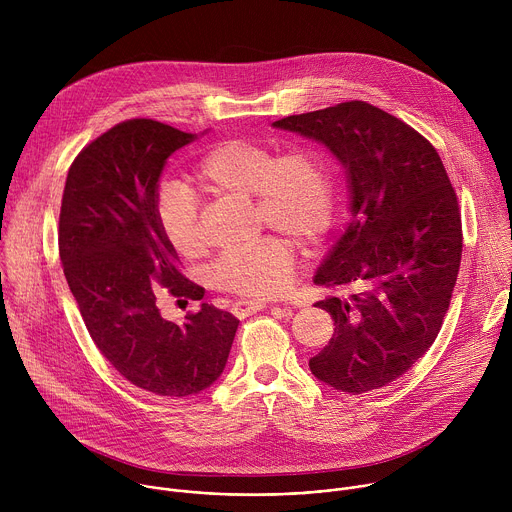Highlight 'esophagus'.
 <instances>
[{
	"instance_id": "34e87169",
	"label": "esophagus",
	"mask_w": 512,
	"mask_h": 512,
	"mask_svg": "<svg viewBox=\"0 0 512 512\" xmlns=\"http://www.w3.org/2000/svg\"><path fill=\"white\" fill-rule=\"evenodd\" d=\"M263 308H267L265 302H259V300H239V302L233 304L231 312L237 318H247V316H251V314H255V312H259Z\"/></svg>"
}]
</instances>
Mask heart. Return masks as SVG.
Here are the masks:
<instances>
[{"instance_id":"b5f03b06","label":"heart","mask_w":512,"mask_h":512,"mask_svg":"<svg viewBox=\"0 0 512 512\" xmlns=\"http://www.w3.org/2000/svg\"><path fill=\"white\" fill-rule=\"evenodd\" d=\"M196 178L212 194L253 196L255 218L300 249H312L328 233L336 210V178L328 154L316 143L275 145L227 139L208 148L196 164ZM156 221L184 259H196L206 243L198 204L182 186L156 192ZM214 283L247 298H275L294 277V253L279 237H263L249 249L231 251L212 269Z\"/></svg>"}]
</instances>
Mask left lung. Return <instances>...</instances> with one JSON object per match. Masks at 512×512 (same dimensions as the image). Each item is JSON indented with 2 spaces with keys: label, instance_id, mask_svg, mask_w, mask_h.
Listing matches in <instances>:
<instances>
[{
  "label": "left lung",
  "instance_id": "left-lung-1",
  "mask_svg": "<svg viewBox=\"0 0 512 512\" xmlns=\"http://www.w3.org/2000/svg\"><path fill=\"white\" fill-rule=\"evenodd\" d=\"M322 141L342 162L352 218L314 283L360 287L316 306L334 320L310 371L360 395L405 375L448 314L462 259V218L440 154L411 125L346 101L273 123Z\"/></svg>",
  "mask_w": 512,
  "mask_h": 512
}]
</instances>
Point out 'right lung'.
Here are the masks:
<instances>
[{"label":"right lung","mask_w":512,"mask_h":512,"mask_svg":"<svg viewBox=\"0 0 512 512\" xmlns=\"http://www.w3.org/2000/svg\"><path fill=\"white\" fill-rule=\"evenodd\" d=\"M196 135L154 119L117 123L72 162L60 204L58 251L85 326L131 385L168 399L196 395L221 373L239 320L202 304L176 324L160 296L202 300L154 212L166 160Z\"/></svg>","instance_id":"1"}]
</instances>
